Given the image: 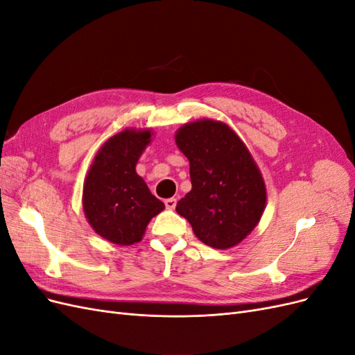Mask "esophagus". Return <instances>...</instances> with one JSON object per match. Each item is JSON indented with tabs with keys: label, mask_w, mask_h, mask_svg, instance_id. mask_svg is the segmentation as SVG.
Masks as SVG:
<instances>
[{
	"label": "esophagus",
	"mask_w": 355,
	"mask_h": 355,
	"mask_svg": "<svg viewBox=\"0 0 355 355\" xmlns=\"http://www.w3.org/2000/svg\"><path fill=\"white\" fill-rule=\"evenodd\" d=\"M176 202H178V200H176V198H167V200L164 201L166 207H167L168 210H173V209L176 207Z\"/></svg>",
	"instance_id": "34e87169"
}]
</instances>
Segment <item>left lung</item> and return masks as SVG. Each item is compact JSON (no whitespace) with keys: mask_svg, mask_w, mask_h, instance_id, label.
Wrapping results in <instances>:
<instances>
[{"mask_svg":"<svg viewBox=\"0 0 355 355\" xmlns=\"http://www.w3.org/2000/svg\"><path fill=\"white\" fill-rule=\"evenodd\" d=\"M175 139L189 159L192 184L176 211L204 244L219 250L237 245L266 204L265 182L249 149L230 125L214 120L182 125Z\"/></svg>","mask_w":355,"mask_h":355,"instance_id":"obj_1","label":"left lung"}]
</instances>
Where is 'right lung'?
I'll use <instances>...</instances> for the list:
<instances>
[{"label":"right lung","mask_w":355,"mask_h":355,"mask_svg":"<svg viewBox=\"0 0 355 355\" xmlns=\"http://www.w3.org/2000/svg\"><path fill=\"white\" fill-rule=\"evenodd\" d=\"M151 130H125L103 144L83 188V209L92 228L118 245L142 240L149 220L164 209L136 173V164L151 144Z\"/></svg>","instance_id":"right-lung-1"}]
</instances>
